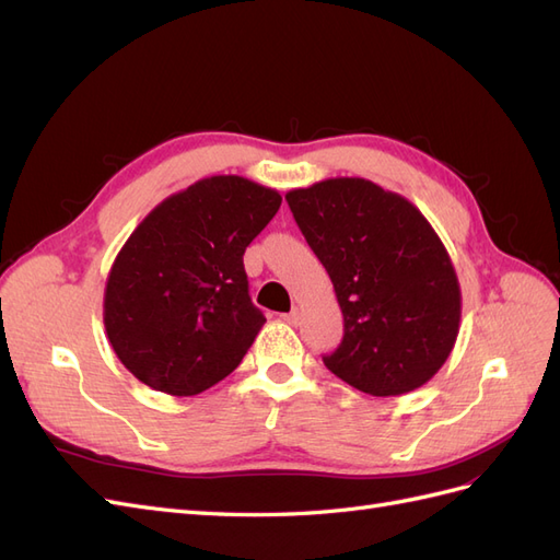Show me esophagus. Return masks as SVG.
Here are the masks:
<instances>
[{
	"label": "esophagus",
	"instance_id": "obj_1",
	"mask_svg": "<svg viewBox=\"0 0 560 560\" xmlns=\"http://www.w3.org/2000/svg\"><path fill=\"white\" fill-rule=\"evenodd\" d=\"M282 319H284V322H290V325H292V327H296V325H299V319H301V311H299V308H294L292 313H287V315H282Z\"/></svg>",
	"mask_w": 560,
	"mask_h": 560
}]
</instances>
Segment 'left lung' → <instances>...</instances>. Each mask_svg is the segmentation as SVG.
<instances>
[{
    "instance_id": "8db88e82",
    "label": "left lung",
    "mask_w": 560,
    "mask_h": 560,
    "mask_svg": "<svg viewBox=\"0 0 560 560\" xmlns=\"http://www.w3.org/2000/svg\"><path fill=\"white\" fill-rule=\"evenodd\" d=\"M284 198L343 313L327 369L374 397L425 385L448 360L463 311L453 261L425 214L362 177L322 179Z\"/></svg>"
}]
</instances>
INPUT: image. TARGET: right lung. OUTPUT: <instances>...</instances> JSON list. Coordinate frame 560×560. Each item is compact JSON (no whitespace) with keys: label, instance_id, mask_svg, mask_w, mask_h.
Returning <instances> with one entry per match:
<instances>
[{"label":"right lung","instance_id":"right-lung-1","mask_svg":"<svg viewBox=\"0 0 560 560\" xmlns=\"http://www.w3.org/2000/svg\"><path fill=\"white\" fill-rule=\"evenodd\" d=\"M280 202L247 177L214 175L161 200L130 233L109 268L103 319L135 378L191 397L243 362L266 322L243 254Z\"/></svg>","mask_w":560,"mask_h":560}]
</instances>
